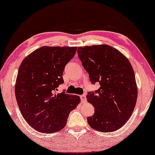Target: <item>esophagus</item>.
Masks as SVG:
<instances>
[{"mask_svg":"<svg viewBox=\"0 0 155 155\" xmlns=\"http://www.w3.org/2000/svg\"><path fill=\"white\" fill-rule=\"evenodd\" d=\"M80 98H81V102H82V103H84V102H87V98H86L85 94H83V95L80 96Z\"/></svg>","mask_w":155,"mask_h":155,"instance_id":"obj_1","label":"esophagus"}]
</instances>
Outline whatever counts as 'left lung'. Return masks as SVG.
Returning a JSON list of instances; mask_svg holds the SVG:
<instances>
[{
	"label": "left lung",
	"mask_w": 155,
	"mask_h": 155,
	"mask_svg": "<svg viewBox=\"0 0 155 155\" xmlns=\"http://www.w3.org/2000/svg\"><path fill=\"white\" fill-rule=\"evenodd\" d=\"M79 58L92 84L100 87L88 92L87 101L94 114L87 118L91 128L113 132L124 126L131 118L137 104L138 89L129 60L116 48L107 45L79 47Z\"/></svg>",
	"instance_id": "1"
}]
</instances>
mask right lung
Instances as JSON below:
<instances>
[{
    "label": "right lung",
    "instance_id": "add662e5",
    "mask_svg": "<svg viewBox=\"0 0 155 155\" xmlns=\"http://www.w3.org/2000/svg\"><path fill=\"white\" fill-rule=\"evenodd\" d=\"M77 47L42 46L24 58L15 83L22 116L36 131L52 134L66 126L70 112L81 102L78 95L55 90L63 83L65 66Z\"/></svg>",
    "mask_w": 155,
    "mask_h": 155
}]
</instances>
